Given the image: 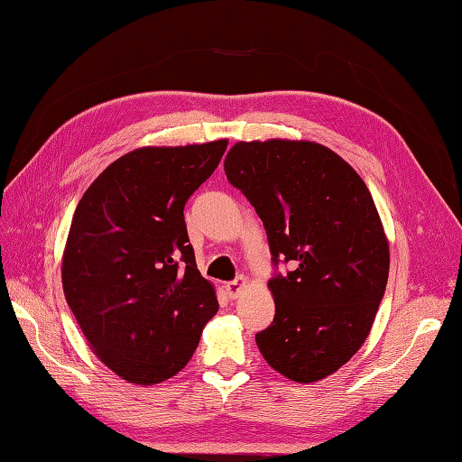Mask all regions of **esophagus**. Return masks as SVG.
<instances>
[{
	"label": "esophagus",
	"instance_id": "esophagus-1",
	"mask_svg": "<svg viewBox=\"0 0 462 462\" xmlns=\"http://www.w3.org/2000/svg\"><path fill=\"white\" fill-rule=\"evenodd\" d=\"M244 285H245V277H244V275H238V277H236V280H232V282L226 283V291H228V295L234 299V297H238L240 289H242Z\"/></svg>",
	"mask_w": 462,
	"mask_h": 462
}]
</instances>
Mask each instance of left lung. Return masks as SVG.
Masks as SVG:
<instances>
[{
  "label": "left lung",
  "mask_w": 462,
  "mask_h": 462,
  "mask_svg": "<svg viewBox=\"0 0 462 462\" xmlns=\"http://www.w3.org/2000/svg\"><path fill=\"white\" fill-rule=\"evenodd\" d=\"M230 185L262 218L272 262L273 323L255 335L293 382L330 376L366 340L388 283L390 248L368 187L313 142H240L224 161Z\"/></svg>",
  "instance_id": "left-lung-1"
}]
</instances>
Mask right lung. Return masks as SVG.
Returning a JSON list of instances; mask_svg holds the SVG:
<instances>
[{"label": "right lung", "mask_w": 462, "mask_h": 462, "mask_svg": "<svg viewBox=\"0 0 462 462\" xmlns=\"http://www.w3.org/2000/svg\"><path fill=\"white\" fill-rule=\"evenodd\" d=\"M226 145L135 149L106 167L74 210L64 297L96 356L127 382L175 376L217 315L182 210Z\"/></svg>", "instance_id": "right-lung-1"}]
</instances>
